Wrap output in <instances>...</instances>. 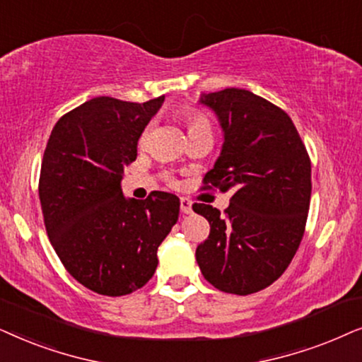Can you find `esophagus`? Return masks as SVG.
<instances>
[{
	"label": "esophagus",
	"instance_id": "esophagus-1",
	"mask_svg": "<svg viewBox=\"0 0 362 362\" xmlns=\"http://www.w3.org/2000/svg\"><path fill=\"white\" fill-rule=\"evenodd\" d=\"M180 210L182 214H192V200L187 197H180Z\"/></svg>",
	"mask_w": 362,
	"mask_h": 362
}]
</instances>
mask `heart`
I'll return each instance as SVG.
<instances>
[{"mask_svg": "<svg viewBox=\"0 0 362 362\" xmlns=\"http://www.w3.org/2000/svg\"><path fill=\"white\" fill-rule=\"evenodd\" d=\"M185 119H187V124H189V131H194V129H200V127H210V122L209 119H206V115L202 114L200 110L197 109L187 110ZM147 136H148V131H144L141 139H139V147L146 146Z\"/></svg>", "mask_w": 362, "mask_h": 362, "instance_id": "b5f03b06", "label": "heart"}]
</instances>
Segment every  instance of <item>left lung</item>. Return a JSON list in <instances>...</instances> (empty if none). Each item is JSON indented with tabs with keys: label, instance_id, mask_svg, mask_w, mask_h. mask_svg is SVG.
Masks as SVG:
<instances>
[{
	"label": "left lung",
	"instance_id": "obj_1",
	"mask_svg": "<svg viewBox=\"0 0 362 362\" xmlns=\"http://www.w3.org/2000/svg\"><path fill=\"white\" fill-rule=\"evenodd\" d=\"M225 134L202 189L233 192L228 209L194 204L210 223L195 257L206 281L231 295H252L285 273L305 235L311 160L285 110L247 89L202 95Z\"/></svg>",
	"mask_w": 362,
	"mask_h": 362
}]
</instances>
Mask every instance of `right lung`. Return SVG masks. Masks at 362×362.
<instances>
[{
  "label": "right lung",
  "instance_id": "obj_1",
  "mask_svg": "<svg viewBox=\"0 0 362 362\" xmlns=\"http://www.w3.org/2000/svg\"><path fill=\"white\" fill-rule=\"evenodd\" d=\"M163 103L94 98L57 120L41 163L47 237L69 274L90 291L124 296L153 276L157 250L178 220L180 200L152 192L125 199L124 167Z\"/></svg>",
  "mask_w": 362,
  "mask_h": 362
}]
</instances>
